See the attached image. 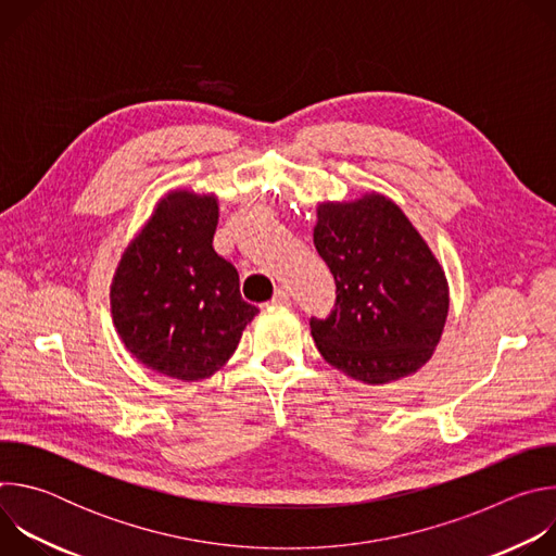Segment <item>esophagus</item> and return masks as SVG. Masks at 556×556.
Returning a JSON list of instances; mask_svg holds the SVG:
<instances>
[{
  "mask_svg": "<svg viewBox=\"0 0 556 556\" xmlns=\"http://www.w3.org/2000/svg\"><path fill=\"white\" fill-rule=\"evenodd\" d=\"M266 305H290V292H288L286 288H279V290H275L273 299H270Z\"/></svg>",
  "mask_w": 556,
  "mask_h": 556,
  "instance_id": "34e87169",
  "label": "esophagus"
}]
</instances>
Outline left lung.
<instances>
[{
	"mask_svg": "<svg viewBox=\"0 0 556 556\" xmlns=\"http://www.w3.org/2000/svg\"><path fill=\"white\" fill-rule=\"evenodd\" d=\"M314 247L337 283L326 319H309L321 356L365 384L418 371L448 314L444 270L399 204L380 193L316 208Z\"/></svg>",
	"mask_w": 556,
	"mask_h": 556,
	"instance_id": "left-lung-1",
	"label": "left lung"
}]
</instances>
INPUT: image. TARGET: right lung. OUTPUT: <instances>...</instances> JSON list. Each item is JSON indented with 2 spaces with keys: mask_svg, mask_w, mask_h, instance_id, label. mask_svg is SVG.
Returning a JSON list of instances; mask_svg holds the SVG:
<instances>
[{
  "mask_svg": "<svg viewBox=\"0 0 556 556\" xmlns=\"http://www.w3.org/2000/svg\"><path fill=\"white\" fill-rule=\"evenodd\" d=\"M215 195L172 191L125 249L112 281V319L149 369L185 382L215 374L260 312L213 249Z\"/></svg>",
  "mask_w": 556,
  "mask_h": 556,
  "instance_id": "add662e5",
  "label": "right lung"
}]
</instances>
